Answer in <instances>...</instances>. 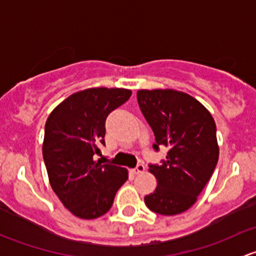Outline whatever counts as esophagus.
<instances>
[{
    "instance_id": "34e87169",
    "label": "esophagus",
    "mask_w": 256,
    "mask_h": 256,
    "mask_svg": "<svg viewBox=\"0 0 256 256\" xmlns=\"http://www.w3.org/2000/svg\"><path fill=\"white\" fill-rule=\"evenodd\" d=\"M131 171H132L134 174H142V172L144 171V166L142 164H138V166H136L135 168L131 170Z\"/></svg>"
}]
</instances>
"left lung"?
<instances>
[{"mask_svg": "<svg viewBox=\"0 0 256 256\" xmlns=\"http://www.w3.org/2000/svg\"><path fill=\"white\" fill-rule=\"evenodd\" d=\"M138 102L154 131V150L168 148L166 160L148 164L157 188L144 196V203L162 216L180 214L194 204L216 166V122L208 110L186 92L138 90Z\"/></svg>", "mask_w": 256, "mask_h": 256, "instance_id": "left-lung-1", "label": "left lung"}]
</instances>
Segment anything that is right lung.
<instances>
[{
  "mask_svg": "<svg viewBox=\"0 0 256 256\" xmlns=\"http://www.w3.org/2000/svg\"><path fill=\"white\" fill-rule=\"evenodd\" d=\"M131 90L94 88L66 98L49 115L44 128L43 160L54 193L74 216H102L112 208L128 171L95 162L105 146V121L125 104Z\"/></svg>",
  "mask_w": 256,
  "mask_h": 256,
  "instance_id": "1",
  "label": "right lung"
}]
</instances>
